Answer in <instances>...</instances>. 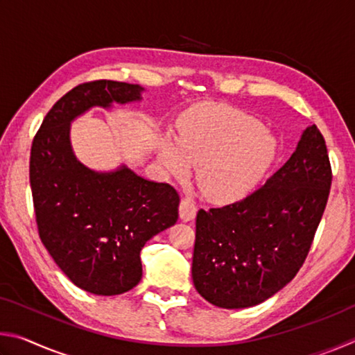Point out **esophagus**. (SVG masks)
<instances>
[{
	"mask_svg": "<svg viewBox=\"0 0 355 355\" xmlns=\"http://www.w3.org/2000/svg\"><path fill=\"white\" fill-rule=\"evenodd\" d=\"M178 211H180V219L184 220V222L194 219L196 213H197V207H196L194 200L188 199V197H183L182 202H180Z\"/></svg>",
	"mask_w": 355,
	"mask_h": 355,
	"instance_id": "esophagus-1",
	"label": "esophagus"
}]
</instances>
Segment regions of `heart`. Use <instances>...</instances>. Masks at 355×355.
<instances>
[{
    "label": "heart",
    "mask_w": 355,
    "mask_h": 355,
    "mask_svg": "<svg viewBox=\"0 0 355 355\" xmlns=\"http://www.w3.org/2000/svg\"><path fill=\"white\" fill-rule=\"evenodd\" d=\"M178 135L167 136L161 159L167 171L182 177L197 164L200 191L216 202L244 197L266 175L277 153V142L252 114L235 107L200 105L178 120Z\"/></svg>",
    "instance_id": "1"
}]
</instances>
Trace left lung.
<instances>
[{"mask_svg":"<svg viewBox=\"0 0 355 355\" xmlns=\"http://www.w3.org/2000/svg\"><path fill=\"white\" fill-rule=\"evenodd\" d=\"M332 167L326 141L311 125L291 158L244 199L199 209L192 282L209 304L245 309L294 279L327 205Z\"/></svg>","mask_w":355,"mask_h":355,"instance_id":"left-lung-1","label":"left lung"}]
</instances>
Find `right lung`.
I'll list each match as a JSON object with an SVG mask.
<instances>
[{
  "label": "right lung",
  "instance_id": "obj_1",
  "mask_svg": "<svg viewBox=\"0 0 355 355\" xmlns=\"http://www.w3.org/2000/svg\"><path fill=\"white\" fill-rule=\"evenodd\" d=\"M142 87L111 80L78 84L35 133L29 158L35 222L48 254L81 290L114 296L142 277L141 249L178 219L180 196L122 166L98 173L70 147V122L92 106L141 100Z\"/></svg>",
  "mask_w": 355,
  "mask_h": 355
}]
</instances>
